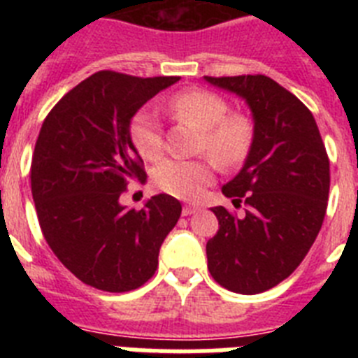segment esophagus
<instances>
[{"mask_svg": "<svg viewBox=\"0 0 358 358\" xmlns=\"http://www.w3.org/2000/svg\"><path fill=\"white\" fill-rule=\"evenodd\" d=\"M197 211H199L197 206H185V208H182V215H185V217H188V215H192V213H197Z\"/></svg>", "mask_w": 358, "mask_h": 358, "instance_id": "obj_1", "label": "esophagus"}]
</instances>
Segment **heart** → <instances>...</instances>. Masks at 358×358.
<instances>
[{
    "label": "heart",
    "mask_w": 358,
    "mask_h": 358,
    "mask_svg": "<svg viewBox=\"0 0 358 358\" xmlns=\"http://www.w3.org/2000/svg\"><path fill=\"white\" fill-rule=\"evenodd\" d=\"M172 115L201 131L199 152H206L220 166H233L248 156L252 141V125L248 116L229 113V103L210 91H185L170 100ZM129 136L140 156L157 161L164 154V138L157 118L141 110L129 125ZM213 179L210 159H169L154 172V182L164 194L194 201Z\"/></svg>",
    "instance_id": "heart-1"
}]
</instances>
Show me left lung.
Returning a JSON list of instances; mask_svg holds the SVG:
<instances>
[{
	"label": "left lung",
	"instance_id": "8db88e82",
	"mask_svg": "<svg viewBox=\"0 0 358 358\" xmlns=\"http://www.w3.org/2000/svg\"><path fill=\"white\" fill-rule=\"evenodd\" d=\"M238 94L255 131L242 170L222 186L245 215L211 208L218 231L208 240V268L218 285L260 294L289 278L310 251L324 220L330 161L308 107L265 75L204 77Z\"/></svg>",
	"mask_w": 358,
	"mask_h": 358
}]
</instances>
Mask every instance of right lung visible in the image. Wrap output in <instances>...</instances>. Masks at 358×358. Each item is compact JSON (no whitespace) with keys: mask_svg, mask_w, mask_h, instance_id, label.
Listing matches in <instances>:
<instances>
[{"mask_svg":"<svg viewBox=\"0 0 358 358\" xmlns=\"http://www.w3.org/2000/svg\"><path fill=\"white\" fill-rule=\"evenodd\" d=\"M177 80L98 71L43 122L30 170L37 218L50 249L85 285L129 292L147 283L181 217V202L166 194L141 210L120 202L129 182L147 179L129 136L132 116Z\"/></svg>","mask_w":358,"mask_h":358,"instance_id":"right-lung-1","label":"right lung"}]
</instances>
